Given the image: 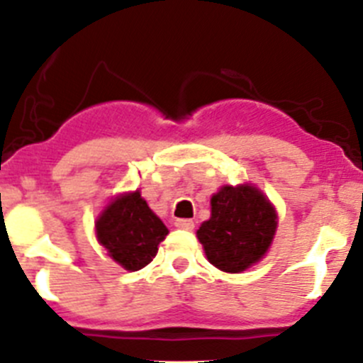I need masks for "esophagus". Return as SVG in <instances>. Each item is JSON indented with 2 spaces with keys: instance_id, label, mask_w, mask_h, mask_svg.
Listing matches in <instances>:
<instances>
[{
  "instance_id": "obj_1",
  "label": "esophagus",
  "mask_w": 363,
  "mask_h": 363,
  "mask_svg": "<svg viewBox=\"0 0 363 363\" xmlns=\"http://www.w3.org/2000/svg\"><path fill=\"white\" fill-rule=\"evenodd\" d=\"M175 228L184 229V231H191V229L195 228V223H193V220L189 218H177L175 220Z\"/></svg>"
}]
</instances>
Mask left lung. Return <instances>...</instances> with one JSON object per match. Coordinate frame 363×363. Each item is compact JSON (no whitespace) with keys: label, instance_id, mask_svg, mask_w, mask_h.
Instances as JSON below:
<instances>
[{"label":"left lung","instance_id":"1","mask_svg":"<svg viewBox=\"0 0 363 363\" xmlns=\"http://www.w3.org/2000/svg\"><path fill=\"white\" fill-rule=\"evenodd\" d=\"M276 229V208L256 186H222L211 197V216L197 238L211 265L240 274L265 256Z\"/></svg>","mask_w":363,"mask_h":363}]
</instances>
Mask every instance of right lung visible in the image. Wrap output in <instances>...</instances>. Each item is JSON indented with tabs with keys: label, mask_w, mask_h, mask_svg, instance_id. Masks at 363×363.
Instances as JSON below:
<instances>
[{
	"label": "right lung",
	"mask_w": 363,
	"mask_h": 363,
	"mask_svg": "<svg viewBox=\"0 0 363 363\" xmlns=\"http://www.w3.org/2000/svg\"><path fill=\"white\" fill-rule=\"evenodd\" d=\"M96 238L111 258L125 270L147 267L157 254V245L168 229L148 208L140 189L118 195L96 218Z\"/></svg>",
	"instance_id": "add662e5"
}]
</instances>
